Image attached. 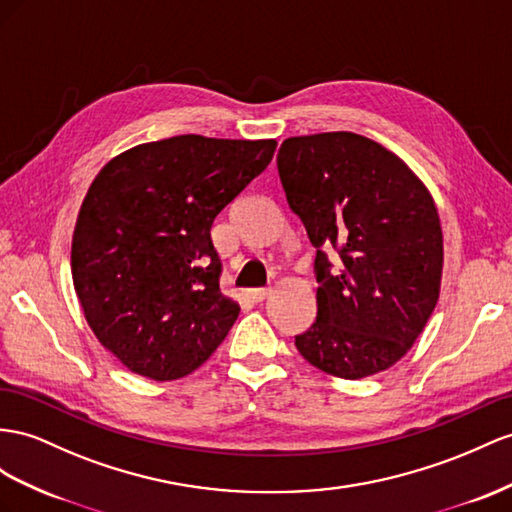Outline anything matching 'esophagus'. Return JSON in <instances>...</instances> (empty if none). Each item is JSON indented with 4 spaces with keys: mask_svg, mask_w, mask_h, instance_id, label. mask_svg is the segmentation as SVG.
Listing matches in <instances>:
<instances>
[{
    "mask_svg": "<svg viewBox=\"0 0 512 512\" xmlns=\"http://www.w3.org/2000/svg\"><path fill=\"white\" fill-rule=\"evenodd\" d=\"M272 290H264V287H257V290H248V298L253 300V303H261V300H266L270 296Z\"/></svg>",
    "mask_w": 512,
    "mask_h": 512,
    "instance_id": "34e87169",
    "label": "esophagus"
}]
</instances>
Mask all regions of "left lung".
<instances>
[{
	"mask_svg": "<svg viewBox=\"0 0 512 512\" xmlns=\"http://www.w3.org/2000/svg\"><path fill=\"white\" fill-rule=\"evenodd\" d=\"M277 166L318 251V318L296 335L298 352L348 381L389 370L439 300L443 233L432 194L396 153L352 131L287 138ZM329 247L343 259L337 273Z\"/></svg>",
	"mask_w": 512,
	"mask_h": 512,
	"instance_id": "obj_1",
	"label": "left lung"
}]
</instances>
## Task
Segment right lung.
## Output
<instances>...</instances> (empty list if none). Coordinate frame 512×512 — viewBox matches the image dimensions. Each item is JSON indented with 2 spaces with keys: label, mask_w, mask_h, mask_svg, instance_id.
<instances>
[{
  "label": "right lung",
  "mask_w": 512,
  "mask_h": 512,
  "mask_svg": "<svg viewBox=\"0 0 512 512\" xmlns=\"http://www.w3.org/2000/svg\"><path fill=\"white\" fill-rule=\"evenodd\" d=\"M274 149L277 140L173 136L112 157L90 183L73 285L95 337L129 372L177 381L227 337L240 305L220 292L212 225Z\"/></svg>",
  "instance_id": "right-lung-1"
}]
</instances>
